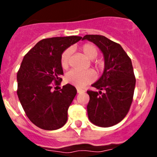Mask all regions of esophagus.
Instances as JSON below:
<instances>
[{
	"mask_svg": "<svg viewBox=\"0 0 157 157\" xmlns=\"http://www.w3.org/2000/svg\"><path fill=\"white\" fill-rule=\"evenodd\" d=\"M77 91L78 93H83V92H84V90H82V89H80V88H77Z\"/></svg>",
	"mask_w": 157,
	"mask_h": 157,
	"instance_id": "obj_1",
	"label": "esophagus"
}]
</instances>
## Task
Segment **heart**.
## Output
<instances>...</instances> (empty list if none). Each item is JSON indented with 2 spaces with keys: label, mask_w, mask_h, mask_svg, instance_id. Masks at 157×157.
<instances>
[{
  "label": "heart",
  "mask_w": 157,
  "mask_h": 157,
  "mask_svg": "<svg viewBox=\"0 0 157 157\" xmlns=\"http://www.w3.org/2000/svg\"><path fill=\"white\" fill-rule=\"evenodd\" d=\"M80 52L84 55L86 58L90 60H93L97 56L98 48L95 45L92 43H85L80 48ZM71 50L70 48L64 51L61 57V65L64 70L67 69L70 65L71 61ZM93 66L96 71H99L103 67V62L101 60L93 62ZM94 71L92 70H87L85 71H77L72 70L69 71L65 76V80L67 83L77 86L78 87H82L88 83H91L95 80Z\"/></svg>",
  "instance_id": "1"
}]
</instances>
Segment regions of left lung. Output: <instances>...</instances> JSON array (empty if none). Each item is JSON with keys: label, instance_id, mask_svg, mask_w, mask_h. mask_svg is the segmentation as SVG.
Listing matches in <instances>:
<instances>
[{"label": "left lung", "instance_id": "left-lung-1", "mask_svg": "<svg viewBox=\"0 0 157 157\" xmlns=\"http://www.w3.org/2000/svg\"><path fill=\"white\" fill-rule=\"evenodd\" d=\"M104 55L105 69L102 77L92 85L99 92L87 90L89 119L99 127L108 128L119 123L131 108L136 79L131 58L118 43L100 35H86Z\"/></svg>", "mask_w": 157, "mask_h": 157}]
</instances>
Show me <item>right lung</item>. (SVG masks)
Masks as SVG:
<instances>
[{"instance_id": "right-lung-1", "label": "right lung", "mask_w": 157, "mask_h": 157, "mask_svg": "<svg viewBox=\"0 0 157 157\" xmlns=\"http://www.w3.org/2000/svg\"><path fill=\"white\" fill-rule=\"evenodd\" d=\"M80 39L77 36L44 39L23 58L17 72V96L26 116L39 128L52 131L67 122L77 90L69 83L59 90L52 89L62 81L63 52Z\"/></svg>"}]
</instances>
